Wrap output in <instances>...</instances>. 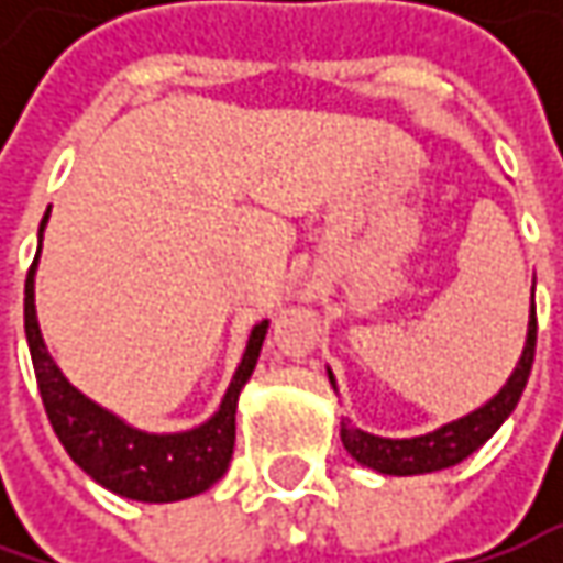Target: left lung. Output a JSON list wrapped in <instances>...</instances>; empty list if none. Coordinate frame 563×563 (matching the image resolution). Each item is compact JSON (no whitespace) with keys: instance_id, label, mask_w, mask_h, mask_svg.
Masks as SVG:
<instances>
[{"instance_id":"1","label":"left lung","mask_w":563,"mask_h":563,"mask_svg":"<svg viewBox=\"0 0 563 563\" xmlns=\"http://www.w3.org/2000/svg\"><path fill=\"white\" fill-rule=\"evenodd\" d=\"M532 357H536V278H532L530 322H527V341H523L520 360H517L508 382L483 407L470 410L466 417L444 422L426 435H413V439H385V435L357 429L351 420H341V444L360 466H369L385 476H420V473H435V470L461 464L476 448H483L501 429V422L514 413L517 400L527 388ZM325 373L338 391L335 373L332 369H325Z\"/></svg>"}]
</instances>
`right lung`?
Here are the masks:
<instances>
[{"mask_svg": "<svg viewBox=\"0 0 563 563\" xmlns=\"http://www.w3.org/2000/svg\"><path fill=\"white\" fill-rule=\"evenodd\" d=\"M49 222V209L40 222V247L33 260L27 282H24V332L31 347L33 373L43 395L46 417L53 422L58 442L93 483L115 492L131 501H181L194 498L209 486H216L225 476L231 454H234V417H238V398L256 369V360L263 351V341L269 332V319L256 322L250 329L244 357L238 363L234 376L228 382L225 395L219 400V410L200 426L185 432H146L137 429L119 413L106 410L102 404L87 398L75 388L58 363L49 354L40 322H36V300H33V282H36V263L43 250V231Z\"/></svg>", "mask_w": 563, "mask_h": 563, "instance_id": "add662e5", "label": "right lung"}]
</instances>
